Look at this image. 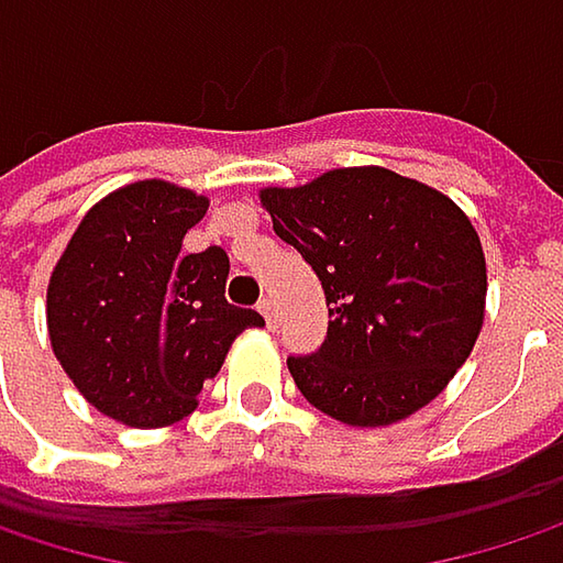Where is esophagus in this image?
<instances>
[{
    "label": "esophagus",
    "mask_w": 563,
    "mask_h": 563,
    "mask_svg": "<svg viewBox=\"0 0 563 563\" xmlns=\"http://www.w3.org/2000/svg\"><path fill=\"white\" fill-rule=\"evenodd\" d=\"M261 312H264V319H267V325L271 329H277V322H280V312H277V302L274 299H261V306H257Z\"/></svg>",
    "instance_id": "1"
}]
</instances>
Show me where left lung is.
Wrapping results in <instances>:
<instances>
[{
  "label": "left lung",
  "mask_w": 563,
  "mask_h": 563,
  "mask_svg": "<svg viewBox=\"0 0 563 563\" xmlns=\"http://www.w3.org/2000/svg\"><path fill=\"white\" fill-rule=\"evenodd\" d=\"M261 205L325 289V342L286 358L312 407L352 427H385L450 385L483 329L486 257L443 191L358 166L264 188Z\"/></svg>",
  "instance_id": "8db88e82"
}]
</instances>
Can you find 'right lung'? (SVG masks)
I'll use <instances>...</instances> for the list:
<instances>
[{
    "label": "right lung",
    "instance_id": "1",
    "mask_svg": "<svg viewBox=\"0 0 563 563\" xmlns=\"http://www.w3.org/2000/svg\"><path fill=\"white\" fill-rule=\"evenodd\" d=\"M208 198L146 178L97 201L48 283V335L60 368L100 413L169 427L198 407L231 342L264 325L224 299L228 254H181Z\"/></svg>",
    "mask_w": 563,
    "mask_h": 563
}]
</instances>
